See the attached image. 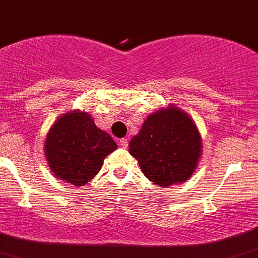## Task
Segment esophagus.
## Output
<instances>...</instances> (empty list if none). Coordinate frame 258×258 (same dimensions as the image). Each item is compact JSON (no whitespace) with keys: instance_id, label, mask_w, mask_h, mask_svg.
<instances>
[{"instance_id":"1","label":"esophagus","mask_w":258,"mask_h":258,"mask_svg":"<svg viewBox=\"0 0 258 258\" xmlns=\"http://www.w3.org/2000/svg\"><path fill=\"white\" fill-rule=\"evenodd\" d=\"M119 146L123 147V149H126V147L128 146V140H127V139H121V140H119Z\"/></svg>"}]
</instances>
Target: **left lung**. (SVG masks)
<instances>
[{
  "label": "left lung",
  "instance_id": "8db88e82",
  "mask_svg": "<svg viewBox=\"0 0 258 258\" xmlns=\"http://www.w3.org/2000/svg\"><path fill=\"white\" fill-rule=\"evenodd\" d=\"M128 146L145 176L162 187L189 180L203 151L196 122L175 104L149 114Z\"/></svg>",
  "mask_w": 258,
  "mask_h": 258
}]
</instances>
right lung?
<instances>
[{
	"label": "right lung",
	"mask_w": 258,
	"mask_h": 258,
	"mask_svg": "<svg viewBox=\"0 0 258 258\" xmlns=\"http://www.w3.org/2000/svg\"><path fill=\"white\" fill-rule=\"evenodd\" d=\"M116 149L113 139L96 126L88 112L79 109L57 117L44 144L52 175L76 186H83L93 179L106 156Z\"/></svg>",
	"instance_id": "1"
}]
</instances>
